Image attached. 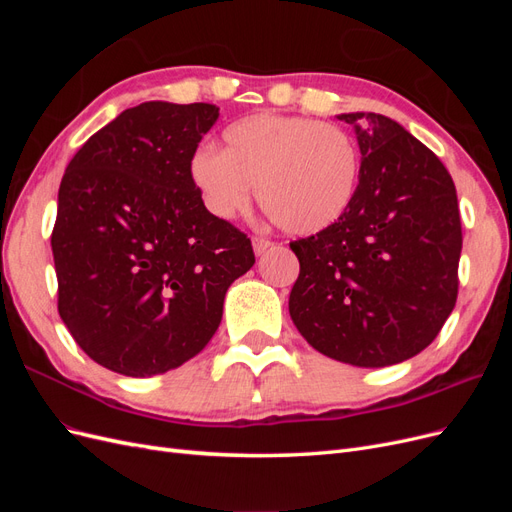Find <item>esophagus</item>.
Wrapping results in <instances>:
<instances>
[{
	"label": "esophagus",
	"instance_id": "esophagus-1",
	"mask_svg": "<svg viewBox=\"0 0 512 512\" xmlns=\"http://www.w3.org/2000/svg\"><path fill=\"white\" fill-rule=\"evenodd\" d=\"M252 245H254V254L256 256H260V254H265V252H269L271 247H273V241H269V239H262V237H254L252 239Z\"/></svg>",
	"mask_w": 512,
	"mask_h": 512
}]
</instances>
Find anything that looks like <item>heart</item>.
I'll list each match as a JSON object with an SVG mask.
<instances>
[{
  "mask_svg": "<svg viewBox=\"0 0 512 512\" xmlns=\"http://www.w3.org/2000/svg\"><path fill=\"white\" fill-rule=\"evenodd\" d=\"M190 177L205 207L222 220L252 203L292 235H314L333 226L352 205L361 177L354 138L307 117L260 113L224 130V151L200 147Z\"/></svg>",
  "mask_w": 512,
  "mask_h": 512,
  "instance_id": "b5f03b06",
  "label": "heart"
}]
</instances>
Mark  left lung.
<instances>
[{"label":"left lung","mask_w":512,"mask_h":512,"mask_svg":"<svg viewBox=\"0 0 512 512\" xmlns=\"http://www.w3.org/2000/svg\"><path fill=\"white\" fill-rule=\"evenodd\" d=\"M361 177L333 226L290 243L299 277L290 318L307 344L356 367L425 350L457 301L461 220L455 183L436 153L397 121L344 113Z\"/></svg>","instance_id":"obj_1"}]
</instances>
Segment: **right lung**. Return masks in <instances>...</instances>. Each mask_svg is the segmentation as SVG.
Here are the masks:
<instances>
[{
	"label": "right lung",
	"instance_id": "1",
	"mask_svg": "<svg viewBox=\"0 0 512 512\" xmlns=\"http://www.w3.org/2000/svg\"><path fill=\"white\" fill-rule=\"evenodd\" d=\"M215 104L143 102L76 151L51 235L57 309L98 365L164 374L203 350L230 284L256 262L241 230L207 211L190 177Z\"/></svg>",
	"mask_w": 512,
	"mask_h": 512
}]
</instances>
